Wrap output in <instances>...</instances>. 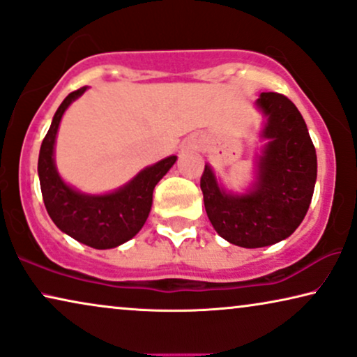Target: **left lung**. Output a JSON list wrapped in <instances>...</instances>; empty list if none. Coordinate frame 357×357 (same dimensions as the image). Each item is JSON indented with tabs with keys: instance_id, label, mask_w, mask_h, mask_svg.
I'll use <instances>...</instances> for the list:
<instances>
[{
	"instance_id": "obj_1",
	"label": "left lung",
	"mask_w": 357,
	"mask_h": 357,
	"mask_svg": "<svg viewBox=\"0 0 357 357\" xmlns=\"http://www.w3.org/2000/svg\"><path fill=\"white\" fill-rule=\"evenodd\" d=\"M256 106L266 117L261 137L268 144L256 161L250 191L225 192L208 165L201 178L212 227L222 238L243 248H261L291 236L305 217L317 181V151L296 104L284 94L261 93Z\"/></svg>"
}]
</instances>
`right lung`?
<instances>
[{"label": "right lung", "instance_id": "right-lung-1", "mask_svg": "<svg viewBox=\"0 0 357 357\" xmlns=\"http://www.w3.org/2000/svg\"><path fill=\"white\" fill-rule=\"evenodd\" d=\"M86 89L83 86L70 93L56 109L40 145L37 171L45 208L55 225L79 243L109 250L134 238L142 230L153 202V189L176 163V156H168L142 169L126 186L109 194L94 196L68 186L55 166V139L65 111Z\"/></svg>", "mask_w": 357, "mask_h": 357}]
</instances>
